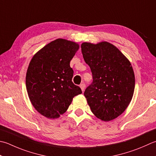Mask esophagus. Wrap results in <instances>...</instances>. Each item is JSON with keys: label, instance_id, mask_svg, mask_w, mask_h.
Returning <instances> with one entry per match:
<instances>
[{"label": "esophagus", "instance_id": "esophagus-1", "mask_svg": "<svg viewBox=\"0 0 156 156\" xmlns=\"http://www.w3.org/2000/svg\"><path fill=\"white\" fill-rule=\"evenodd\" d=\"M80 88H81V90H82V92H83V91L84 90V88H85V84H84V83L81 84L80 85Z\"/></svg>", "mask_w": 156, "mask_h": 156}]
</instances>
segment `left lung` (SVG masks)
<instances>
[{"mask_svg":"<svg viewBox=\"0 0 156 156\" xmlns=\"http://www.w3.org/2000/svg\"><path fill=\"white\" fill-rule=\"evenodd\" d=\"M81 51L93 74V82L84 94L91 112L108 122L125 111L133 98L135 78L129 59L108 42H83Z\"/></svg>","mask_w":156,"mask_h":156,"instance_id":"obj_1","label":"left lung"}]
</instances>
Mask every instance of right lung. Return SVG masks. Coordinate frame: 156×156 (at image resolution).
Masks as SVG:
<instances>
[{
	"mask_svg": "<svg viewBox=\"0 0 156 156\" xmlns=\"http://www.w3.org/2000/svg\"><path fill=\"white\" fill-rule=\"evenodd\" d=\"M79 45L59 38L38 51L27 70L26 84L32 105L41 115L50 119L59 118L71 104L81 88L72 81L74 71L70 61Z\"/></svg>",
	"mask_w": 156,
	"mask_h": 156,
	"instance_id": "obj_1",
	"label": "right lung"
}]
</instances>
